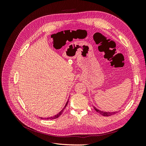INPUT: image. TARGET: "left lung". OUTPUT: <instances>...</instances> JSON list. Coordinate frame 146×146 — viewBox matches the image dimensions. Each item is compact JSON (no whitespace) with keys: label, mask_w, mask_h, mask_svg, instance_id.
<instances>
[{"label":"left lung","mask_w":146,"mask_h":146,"mask_svg":"<svg viewBox=\"0 0 146 146\" xmlns=\"http://www.w3.org/2000/svg\"><path fill=\"white\" fill-rule=\"evenodd\" d=\"M93 108H94V110H96V111L97 112L100 113V114H101V115L104 116H111V115H114V114H115L116 113H117V111H115V112H105V111H100V110H98V108H96L95 107H94V106H93Z\"/></svg>","instance_id":"8db88e82"}]
</instances>
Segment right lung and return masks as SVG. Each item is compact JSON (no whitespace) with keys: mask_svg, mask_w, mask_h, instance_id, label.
Segmentation results:
<instances>
[{"mask_svg":"<svg viewBox=\"0 0 146 146\" xmlns=\"http://www.w3.org/2000/svg\"><path fill=\"white\" fill-rule=\"evenodd\" d=\"M68 102H69V100L67 101V102H66V105H65V106H64V108L61 110V111L58 113V114H57L56 115H55V116H53V117H47V118H46V119H56V118H58L60 116H61V114H62V113H63V111H64V109L66 107V106H67V105H68ZM40 118H41V119H42V117H40Z\"/></svg>","mask_w":146,"mask_h":146,"instance_id":"right-lung-1","label":"right lung"}]
</instances>
